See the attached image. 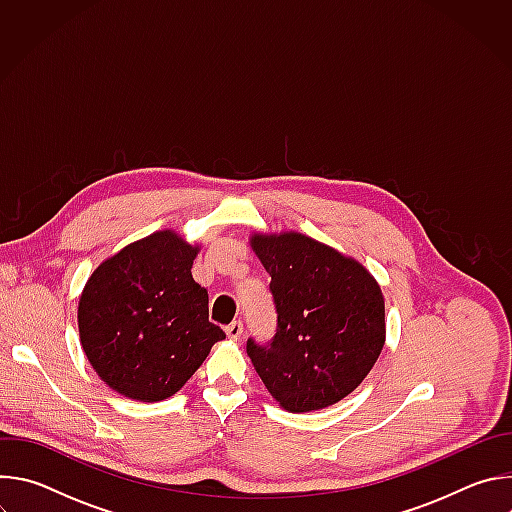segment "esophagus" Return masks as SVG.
Listing matches in <instances>:
<instances>
[{
  "label": "esophagus",
  "instance_id": "obj_1",
  "mask_svg": "<svg viewBox=\"0 0 512 512\" xmlns=\"http://www.w3.org/2000/svg\"><path fill=\"white\" fill-rule=\"evenodd\" d=\"M225 332H227V336L231 338V340H239L241 336H243V324L241 322H231L227 328H225Z\"/></svg>",
  "mask_w": 512,
  "mask_h": 512
}]
</instances>
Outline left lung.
<instances>
[{
  "instance_id": "1",
  "label": "left lung",
  "mask_w": 512,
  "mask_h": 512,
  "mask_svg": "<svg viewBox=\"0 0 512 512\" xmlns=\"http://www.w3.org/2000/svg\"><path fill=\"white\" fill-rule=\"evenodd\" d=\"M277 312L267 344L247 354L271 397L291 413L330 407L371 373L385 346V300L358 261L302 233L253 235Z\"/></svg>"
}]
</instances>
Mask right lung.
<instances>
[{
  "label": "right lung",
  "instance_id": "right-lung-1",
  "mask_svg": "<svg viewBox=\"0 0 512 512\" xmlns=\"http://www.w3.org/2000/svg\"><path fill=\"white\" fill-rule=\"evenodd\" d=\"M198 245L158 231L103 261L79 302V334L97 375L143 403L178 393L227 334L208 322L192 277Z\"/></svg>",
  "mask_w": 512,
  "mask_h": 512
}]
</instances>
